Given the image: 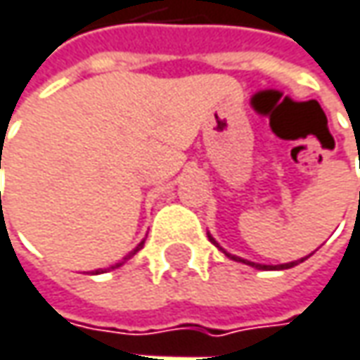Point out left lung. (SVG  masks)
I'll use <instances>...</instances> for the list:
<instances>
[{"label": "left lung", "mask_w": 360, "mask_h": 360, "mask_svg": "<svg viewBox=\"0 0 360 360\" xmlns=\"http://www.w3.org/2000/svg\"><path fill=\"white\" fill-rule=\"evenodd\" d=\"M207 238H209V242H211V244L217 245L219 250H221V252H223V254H225L227 258H231V260H236V262H242V264H248V266H252V269H258V270H285V269H293V266H297L299 262L307 260V256H305V258H301V260H293V262H285V264H274V266H272V264H258V262H250V260H245V258H240V256H236V254H229V252H225V250H223V248H221V245L217 244V240H215V238H213V236H211L209 231H207ZM309 256H311V254H309Z\"/></svg>", "instance_id": "left-lung-1"}]
</instances>
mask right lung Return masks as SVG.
Segmentation results:
<instances>
[{
    "mask_svg": "<svg viewBox=\"0 0 360 360\" xmlns=\"http://www.w3.org/2000/svg\"><path fill=\"white\" fill-rule=\"evenodd\" d=\"M143 244H145V240H143L141 244L137 245V248H135V250H133V252H129V254H127V256H124V258H122V260H120V262H118V264H115V266H110V269H118V266H122V264H124V262H127V260H129V258H133V256H135V254H137V252H139V250H141ZM102 272H106V270H102V269L91 270V274H102Z\"/></svg>",
    "mask_w": 360,
    "mask_h": 360,
    "instance_id": "right-lung-1",
    "label": "right lung"
}]
</instances>
